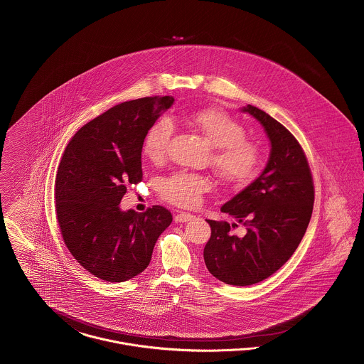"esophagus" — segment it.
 <instances>
[{
  "label": "esophagus",
  "mask_w": 364,
  "mask_h": 364,
  "mask_svg": "<svg viewBox=\"0 0 364 364\" xmlns=\"http://www.w3.org/2000/svg\"><path fill=\"white\" fill-rule=\"evenodd\" d=\"M191 218H193L191 213H188V212H179V213H176V215L173 216V220H175L176 223H183V222L191 220Z\"/></svg>",
  "instance_id": "34e87169"
}]
</instances>
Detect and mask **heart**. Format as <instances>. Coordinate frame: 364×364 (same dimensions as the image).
<instances>
[{"instance_id":"1","label":"heart","mask_w":364,"mask_h":364,"mask_svg":"<svg viewBox=\"0 0 364 364\" xmlns=\"http://www.w3.org/2000/svg\"><path fill=\"white\" fill-rule=\"evenodd\" d=\"M189 120L213 145L210 164L219 178L237 188L248 185L260 168L263 151L256 141L245 136V127L229 114L212 108L194 112ZM173 132L170 120L154 122L144 138V154L148 159L152 161L166 159ZM210 188V176L189 171H175L157 183L160 198L182 208L198 205Z\"/></svg>"}]
</instances>
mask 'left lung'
<instances>
[{"label": "left lung", "mask_w": 364, "mask_h": 364, "mask_svg": "<svg viewBox=\"0 0 364 364\" xmlns=\"http://www.w3.org/2000/svg\"><path fill=\"white\" fill-rule=\"evenodd\" d=\"M242 111L262 123L271 154L260 176L220 208L237 223L208 220L204 248L210 274L234 287L262 282L287 263L306 234L315 200L311 168L294 135L253 105ZM238 223L247 229L242 237L232 232Z\"/></svg>", "instance_id": "obj_1"}]
</instances>
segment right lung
Returning <instances> with one entry per match:
<instances>
[{
    "mask_svg": "<svg viewBox=\"0 0 364 364\" xmlns=\"http://www.w3.org/2000/svg\"><path fill=\"white\" fill-rule=\"evenodd\" d=\"M170 96L126 101L86 123L68 142L55 181L64 244L97 278L123 282L149 266L159 235L173 222L161 205L142 213L119 208L129 185L142 181L144 138Z\"/></svg>",
    "mask_w": 364,
    "mask_h": 364,
    "instance_id": "add662e5",
    "label": "right lung"
}]
</instances>
